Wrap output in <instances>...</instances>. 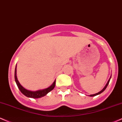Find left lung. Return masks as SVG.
Masks as SVG:
<instances>
[{
    "label": "left lung",
    "instance_id": "1",
    "mask_svg": "<svg viewBox=\"0 0 122 122\" xmlns=\"http://www.w3.org/2000/svg\"><path fill=\"white\" fill-rule=\"evenodd\" d=\"M110 79H111V77H110V79L108 80V82H107V83L106 84V85L105 86V87H104V88L102 90H101V91H100V92H99L98 93H97V94H93V95H90V97H94V96H96V95H99V94H101L102 92H103V91H104V90H106V88H107V86H108V83H109V82H110Z\"/></svg>",
    "mask_w": 122,
    "mask_h": 122
}]
</instances>
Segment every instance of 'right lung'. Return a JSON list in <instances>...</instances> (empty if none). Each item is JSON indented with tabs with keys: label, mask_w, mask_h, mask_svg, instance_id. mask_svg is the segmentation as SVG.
<instances>
[{
	"label": "right lung",
	"mask_w": 122,
	"mask_h": 122,
	"mask_svg": "<svg viewBox=\"0 0 122 122\" xmlns=\"http://www.w3.org/2000/svg\"><path fill=\"white\" fill-rule=\"evenodd\" d=\"M15 79L19 89L20 90V91H21V92L23 94H24L25 96H26L27 97H28V98H41V97H44V96L46 95L47 94L50 92V91H51V90L54 89V87H55V82H56V81H55L51 86H50L49 87H48V88H45V89H43V90H38V91H29V90H27L26 89H25L23 87L21 86L19 82L18 79H17L16 67L15 70Z\"/></svg>",
	"instance_id": "obj_1"
}]
</instances>
